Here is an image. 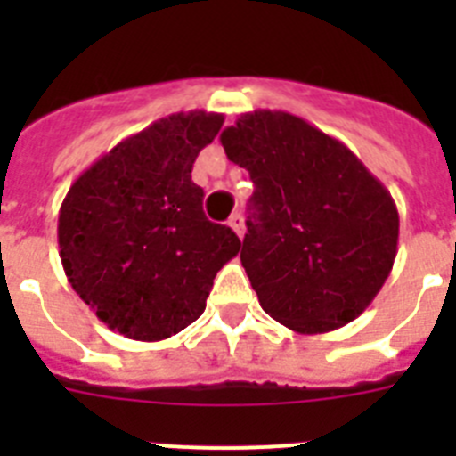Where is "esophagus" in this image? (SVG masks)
Masks as SVG:
<instances>
[{
  "instance_id": "34e87169",
  "label": "esophagus",
  "mask_w": 456,
  "mask_h": 456,
  "mask_svg": "<svg viewBox=\"0 0 456 456\" xmlns=\"http://www.w3.org/2000/svg\"><path fill=\"white\" fill-rule=\"evenodd\" d=\"M228 225L237 232V237H244V216H241V212H235V215L228 219Z\"/></svg>"
}]
</instances>
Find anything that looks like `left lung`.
Listing matches in <instances>:
<instances>
[{
    "instance_id": "8db88e82",
    "label": "left lung",
    "mask_w": 456,
    "mask_h": 456,
    "mask_svg": "<svg viewBox=\"0 0 456 456\" xmlns=\"http://www.w3.org/2000/svg\"><path fill=\"white\" fill-rule=\"evenodd\" d=\"M221 146L256 184L240 260L265 313L308 336L356 320L397 256L388 189L345 143L288 111L241 114Z\"/></svg>"
}]
</instances>
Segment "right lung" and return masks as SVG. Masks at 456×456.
<instances>
[{"mask_svg": "<svg viewBox=\"0 0 456 456\" xmlns=\"http://www.w3.org/2000/svg\"><path fill=\"white\" fill-rule=\"evenodd\" d=\"M224 114L159 118L93 162L59 209V256L79 299L130 340L157 342L199 320L215 276L240 253L228 225L205 219L199 152Z\"/></svg>", "mask_w": 456, "mask_h": 456, "instance_id": "add662e5", "label": "right lung"}]
</instances>
